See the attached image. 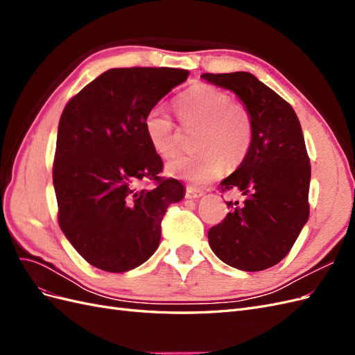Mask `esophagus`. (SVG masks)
<instances>
[{"instance_id":"1","label":"esophagus","mask_w":355,"mask_h":355,"mask_svg":"<svg viewBox=\"0 0 355 355\" xmlns=\"http://www.w3.org/2000/svg\"><path fill=\"white\" fill-rule=\"evenodd\" d=\"M204 196V192L201 189H196L192 187H187V191H185V197L187 198H191V200H196V198H200Z\"/></svg>"}]
</instances>
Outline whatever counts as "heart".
Here are the masks:
<instances>
[{
	"mask_svg": "<svg viewBox=\"0 0 355 355\" xmlns=\"http://www.w3.org/2000/svg\"><path fill=\"white\" fill-rule=\"evenodd\" d=\"M175 108L184 125H200L197 154L171 158L166 164L170 176L204 185L219 178L227 163L240 166L253 142V118L245 106L234 103L231 96L209 84H194L178 96ZM149 144L161 157L173 155L179 148V128L159 106L144 118Z\"/></svg>",
	"mask_w": 355,
	"mask_h": 355,
	"instance_id": "1",
	"label": "heart"
}]
</instances>
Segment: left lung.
Segmentation results:
<instances>
[{"instance_id":"8db88e82","label":"left lung","mask_w":355,"mask_h":355,"mask_svg":"<svg viewBox=\"0 0 355 355\" xmlns=\"http://www.w3.org/2000/svg\"><path fill=\"white\" fill-rule=\"evenodd\" d=\"M232 90L253 118V142L220 191H240L231 211L209 231L220 261L241 271H262L287 256L309 218L311 164L297 115L290 103L249 72L202 73Z\"/></svg>"}]
</instances>
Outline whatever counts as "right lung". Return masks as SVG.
<instances>
[{
  "instance_id": "obj_1",
  "label": "right lung",
  "mask_w": 355,
  "mask_h": 355,
  "mask_svg": "<svg viewBox=\"0 0 355 355\" xmlns=\"http://www.w3.org/2000/svg\"><path fill=\"white\" fill-rule=\"evenodd\" d=\"M188 75L178 68H114L62 112L53 163L58 222L73 249L102 271L125 272L148 261L167 207L185 196L178 179L159 176L163 161L144 118ZM149 181L154 187H137Z\"/></svg>"
}]
</instances>
